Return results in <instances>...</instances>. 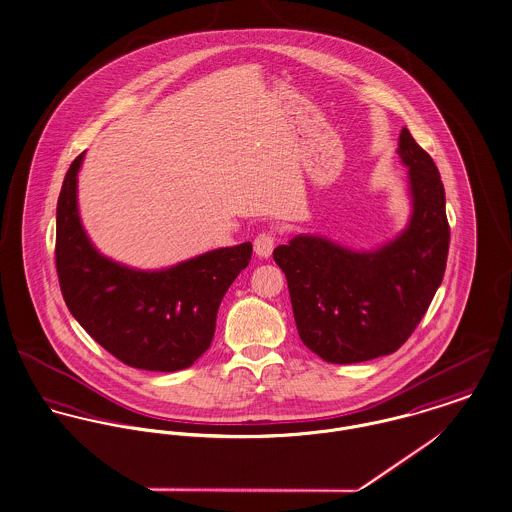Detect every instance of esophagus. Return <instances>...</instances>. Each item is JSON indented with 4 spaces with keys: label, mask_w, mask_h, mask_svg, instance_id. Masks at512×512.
Wrapping results in <instances>:
<instances>
[{
    "label": "esophagus",
    "mask_w": 512,
    "mask_h": 512,
    "mask_svg": "<svg viewBox=\"0 0 512 512\" xmlns=\"http://www.w3.org/2000/svg\"><path fill=\"white\" fill-rule=\"evenodd\" d=\"M273 246H275V235L273 233H260L254 239V252L260 258H268L272 256Z\"/></svg>",
    "instance_id": "esophagus-1"
}]
</instances>
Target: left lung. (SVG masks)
<instances>
[{"instance_id":"left-lung-1","label":"left lung","mask_w":512,"mask_h":512,"mask_svg":"<svg viewBox=\"0 0 512 512\" xmlns=\"http://www.w3.org/2000/svg\"><path fill=\"white\" fill-rule=\"evenodd\" d=\"M408 169V225L371 250L322 235H295L273 250L297 330L312 353L349 365L394 353L421 322L443 281L450 229L433 159L408 128L398 139Z\"/></svg>"}]
</instances>
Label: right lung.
<instances>
[{
  "label": "right lung",
  "mask_w": 512,
  "mask_h": 512,
  "mask_svg": "<svg viewBox=\"0 0 512 512\" xmlns=\"http://www.w3.org/2000/svg\"><path fill=\"white\" fill-rule=\"evenodd\" d=\"M83 159L85 153L71 163L56 209V270L69 312L134 369H188L209 349L219 305L248 266L252 244L209 250L161 270H137L104 256L79 215Z\"/></svg>",
  "instance_id": "1"
}]
</instances>
